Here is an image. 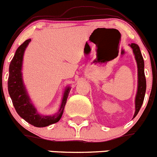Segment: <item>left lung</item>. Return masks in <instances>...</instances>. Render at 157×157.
<instances>
[{"label":"left lung","instance_id":"obj_1","mask_svg":"<svg viewBox=\"0 0 157 157\" xmlns=\"http://www.w3.org/2000/svg\"><path fill=\"white\" fill-rule=\"evenodd\" d=\"M130 46L133 49V54L135 56L136 65H137V76H138V85H137V91H136V98H135V113L133 117L136 116L139 112L143 102L144 100V96L146 93V84L145 74H144V61L143 59L142 54H141L140 49L139 46L136 43H131L129 44Z\"/></svg>","mask_w":157,"mask_h":157}]
</instances>
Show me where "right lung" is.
Masks as SVG:
<instances>
[{
  "label": "right lung",
  "mask_w": 157,
  "mask_h": 157,
  "mask_svg": "<svg viewBox=\"0 0 157 157\" xmlns=\"http://www.w3.org/2000/svg\"><path fill=\"white\" fill-rule=\"evenodd\" d=\"M30 39L26 40L17 49L13 59L9 66V78L7 82L8 92L17 114L30 124L37 128H43L58 122L63 114L65 105L71 88L66 87L64 91L61 106L56 114L53 115L44 116L37 112L27 94L22 78V64L24 51Z\"/></svg>",
  "instance_id": "right-lung-1"
}]
</instances>
